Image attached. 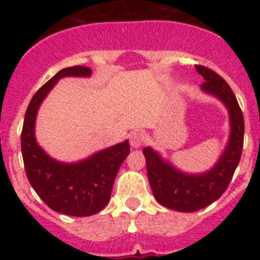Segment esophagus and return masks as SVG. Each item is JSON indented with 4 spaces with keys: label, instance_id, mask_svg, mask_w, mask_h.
I'll return each instance as SVG.
<instances>
[{
    "label": "esophagus",
    "instance_id": "esophagus-1",
    "mask_svg": "<svg viewBox=\"0 0 260 260\" xmlns=\"http://www.w3.org/2000/svg\"><path fill=\"white\" fill-rule=\"evenodd\" d=\"M144 139H146V137H144L143 133L141 132L132 133V135H130V146H132L133 148H139V147L142 146V143L144 142Z\"/></svg>",
    "mask_w": 260,
    "mask_h": 260
}]
</instances>
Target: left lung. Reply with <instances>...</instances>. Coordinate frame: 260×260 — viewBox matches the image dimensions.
Here are the masks:
<instances>
[{"label":"left lung","mask_w":260,"mask_h":260,"mask_svg":"<svg viewBox=\"0 0 260 260\" xmlns=\"http://www.w3.org/2000/svg\"><path fill=\"white\" fill-rule=\"evenodd\" d=\"M195 69L206 80L201 84L202 91L219 99L228 109L231 133L219 160L203 173H185L167 161L152 147L143 150L153 197L161 206L178 212L199 211L224 194L240 162L243 147L245 123L232 88L211 69L202 65H195Z\"/></svg>","instance_id":"left-lung-1"}]
</instances>
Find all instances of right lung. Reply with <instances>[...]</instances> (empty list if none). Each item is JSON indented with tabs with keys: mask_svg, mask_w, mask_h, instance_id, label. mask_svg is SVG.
Segmentation results:
<instances>
[{
	"mask_svg": "<svg viewBox=\"0 0 260 260\" xmlns=\"http://www.w3.org/2000/svg\"><path fill=\"white\" fill-rule=\"evenodd\" d=\"M86 66L62 69L34 95L27 108L20 144L27 178L48 207L69 216H91L108 204L114 180L130 153L128 141L121 142L75 162L58 161L48 155L35 137L39 108L48 93L65 77L88 78Z\"/></svg>",
	"mask_w": 260,
	"mask_h": 260,
	"instance_id": "right-lung-1",
	"label": "right lung"
}]
</instances>
